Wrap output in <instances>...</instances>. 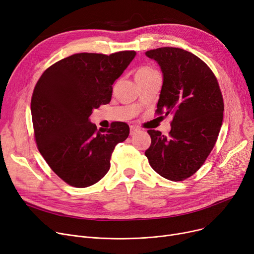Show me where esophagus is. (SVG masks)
<instances>
[{
    "label": "esophagus",
    "mask_w": 254,
    "mask_h": 254,
    "mask_svg": "<svg viewBox=\"0 0 254 254\" xmlns=\"http://www.w3.org/2000/svg\"><path fill=\"white\" fill-rule=\"evenodd\" d=\"M139 130H140L139 127H134V126H130V127H129V135H135L136 132H138Z\"/></svg>",
    "instance_id": "34e87169"
}]
</instances>
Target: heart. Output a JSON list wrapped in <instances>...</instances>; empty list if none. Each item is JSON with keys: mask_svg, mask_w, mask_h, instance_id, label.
<instances>
[{"mask_svg": "<svg viewBox=\"0 0 254 254\" xmlns=\"http://www.w3.org/2000/svg\"><path fill=\"white\" fill-rule=\"evenodd\" d=\"M157 72L148 66H142V68L138 69L136 72V80L137 81H141V80L147 78L153 74H156Z\"/></svg>", "mask_w": 254, "mask_h": 254, "instance_id": "heart-1", "label": "heart"}]
</instances>
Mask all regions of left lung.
<instances>
[{"label":"left lung","instance_id":"8db88e82","mask_svg":"<svg viewBox=\"0 0 254 254\" xmlns=\"http://www.w3.org/2000/svg\"><path fill=\"white\" fill-rule=\"evenodd\" d=\"M163 72L157 114L173 115L169 136L149 129L145 151L151 168L164 178L182 181L203 166L217 141L223 99L215 75L191 52L175 47L146 51Z\"/></svg>","mask_w":254,"mask_h":254}]
</instances>
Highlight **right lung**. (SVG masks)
Instances as JSON below:
<instances>
[{
	"label": "right lung",
	"mask_w": 254,
	"mask_h": 254,
	"mask_svg": "<svg viewBox=\"0 0 254 254\" xmlns=\"http://www.w3.org/2000/svg\"><path fill=\"white\" fill-rule=\"evenodd\" d=\"M136 56L76 53L53 64L35 86L31 111L35 139L48 166L65 183L83 189L100 181L110 169L115 146L129 134L126 123L97 128L93 109L110 103L112 85Z\"/></svg>",
	"instance_id": "add662e5"
}]
</instances>
